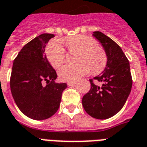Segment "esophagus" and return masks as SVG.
Returning a JSON list of instances; mask_svg holds the SVG:
<instances>
[{"instance_id": "obj_1", "label": "esophagus", "mask_w": 147, "mask_h": 147, "mask_svg": "<svg viewBox=\"0 0 147 147\" xmlns=\"http://www.w3.org/2000/svg\"><path fill=\"white\" fill-rule=\"evenodd\" d=\"M76 84V82H67V85H68V86H75Z\"/></svg>"}]
</instances>
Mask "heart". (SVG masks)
Masks as SVG:
<instances>
[{"instance_id": "1", "label": "heart", "mask_w": 147, "mask_h": 147, "mask_svg": "<svg viewBox=\"0 0 147 147\" xmlns=\"http://www.w3.org/2000/svg\"><path fill=\"white\" fill-rule=\"evenodd\" d=\"M70 52H78L76 65H67L58 71L60 79L65 82H75L91 71L97 74L104 70L107 64V54L104 49L97 45L95 39L84 35H78L63 40ZM50 64L57 68L65 60V50L61 43L52 42L46 50Z\"/></svg>"}]
</instances>
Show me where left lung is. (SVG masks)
<instances>
[{
	"instance_id": "8db88e82",
	"label": "left lung",
	"mask_w": 147,
	"mask_h": 147,
	"mask_svg": "<svg viewBox=\"0 0 147 147\" xmlns=\"http://www.w3.org/2000/svg\"><path fill=\"white\" fill-rule=\"evenodd\" d=\"M93 36L107 54L103 72L90 79L91 88L82 97V106L88 115L96 119H107L119 112L129 97L132 86L129 60L114 40L103 32Z\"/></svg>"
}]
</instances>
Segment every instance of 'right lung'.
<instances>
[{"label": "right lung", "mask_w": 147, "mask_h": 147, "mask_svg": "<svg viewBox=\"0 0 147 147\" xmlns=\"http://www.w3.org/2000/svg\"><path fill=\"white\" fill-rule=\"evenodd\" d=\"M54 34L43 33L22 47L13 62L10 86L18 109L29 118L44 120L59 108L64 82H55L56 71L45 54V47ZM47 82L43 86L42 82Z\"/></svg>", "instance_id": "obj_1"}]
</instances>
